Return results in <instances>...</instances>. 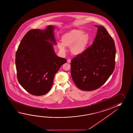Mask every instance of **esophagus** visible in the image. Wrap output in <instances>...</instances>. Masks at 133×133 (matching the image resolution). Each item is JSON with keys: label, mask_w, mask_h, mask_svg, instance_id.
I'll return each mask as SVG.
<instances>
[{"label": "esophagus", "mask_w": 133, "mask_h": 133, "mask_svg": "<svg viewBox=\"0 0 133 133\" xmlns=\"http://www.w3.org/2000/svg\"><path fill=\"white\" fill-rule=\"evenodd\" d=\"M67 63H71V60L70 59H68Z\"/></svg>", "instance_id": "obj_1"}]
</instances>
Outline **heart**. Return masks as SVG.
I'll return each mask as SVG.
<instances>
[{"mask_svg": "<svg viewBox=\"0 0 133 133\" xmlns=\"http://www.w3.org/2000/svg\"><path fill=\"white\" fill-rule=\"evenodd\" d=\"M61 42H58L57 46L61 52H65L66 47H70L72 54L79 56L85 52L89 42V36L84 31L73 29L64 33L61 37Z\"/></svg>", "mask_w": 133, "mask_h": 133, "instance_id": "b5f03b06", "label": "heart"}]
</instances>
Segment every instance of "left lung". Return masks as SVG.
Wrapping results in <instances>:
<instances>
[{"instance_id": "1", "label": "left lung", "mask_w": 133, "mask_h": 133, "mask_svg": "<svg viewBox=\"0 0 133 133\" xmlns=\"http://www.w3.org/2000/svg\"><path fill=\"white\" fill-rule=\"evenodd\" d=\"M98 28L91 46L71 62V75L76 86L84 91L100 87L113 73L116 54L114 40L104 27Z\"/></svg>"}]
</instances>
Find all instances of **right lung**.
<instances>
[{
    "mask_svg": "<svg viewBox=\"0 0 133 133\" xmlns=\"http://www.w3.org/2000/svg\"><path fill=\"white\" fill-rule=\"evenodd\" d=\"M55 27L29 31L20 42L16 54L18 81L25 90L35 96L47 93L52 87L55 75L67 60L58 57Z\"/></svg>",
    "mask_w": 133,
    "mask_h": 133,
    "instance_id": "obj_1",
    "label": "right lung"
}]
</instances>
